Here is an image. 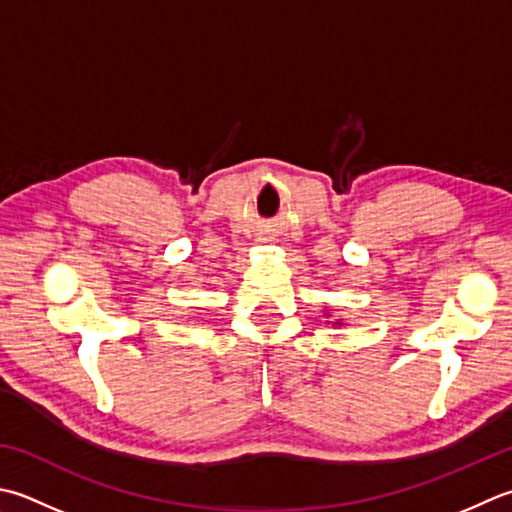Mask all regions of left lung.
Returning <instances> with one entry per match:
<instances>
[{
    "label": "left lung",
    "mask_w": 512,
    "mask_h": 512,
    "mask_svg": "<svg viewBox=\"0 0 512 512\" xmlns=\"http://www.w3.org/2000/svg\"><path fill=\"white\" fill-rule=\"evenodd\" d=\"M326 317H328V315H326ZM333 326H342V319H335Z\"/></svg>",
    "instance_id": "obj_1"
}]
</instances>
